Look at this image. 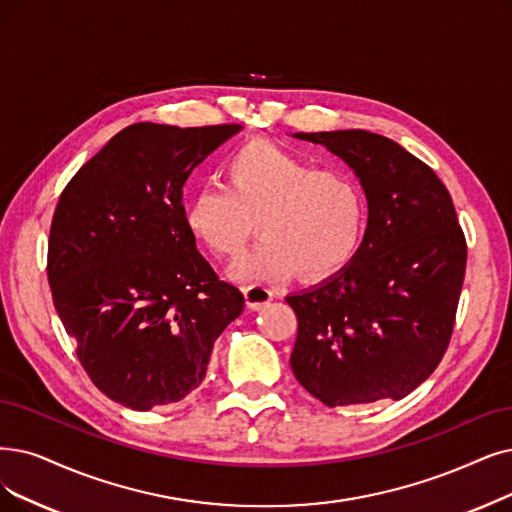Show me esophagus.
<instances>
[{"instance_id": "esophagus-1", "label": "esophagus", "mask_w": 512, "mask_h": 512, "mask_svg": "<svg viewBox=\"0 0 512 512\" xmlns=\"http://www.w3.org/2000/svg\"><path fill=\"white\" fill-rule=\"evenodd\" d=\"M243 296L250 309H256V311L264 309V306L273 300V292L269 288H264V285H245Z\"/></svg>"}]
</instances>
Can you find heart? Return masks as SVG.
Segmentation results:
<instances>
[{"label":"heart","mask_w":512,"mask_h":512,"mask_svg":"<svg viewBox=\"0 0 512 512\" xmlns=\"http://www.w3.org/2000/svg\"><path fill=\"white\" fill-rule=\"evenodd\" d=\"M224 185L199 187L187 206L191 233L235 260L254 231L260 241L233 277L275 281L296 271L321 279L349 262L361 243L367 201L359 182L340 170H315L277 142L252 138L222 161Z\"/></svg>","instance_id":"b5f03b06"}]
</instances>
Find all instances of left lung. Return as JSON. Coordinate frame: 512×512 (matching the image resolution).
I'll list each match as a JSON object with an SVG mask.
<instances>
[{
  "label": "left lung",
  "instance_id": "obj_1",
  "mask_svg": "<svg viewBox=\"0 0 512 512\" xmlns=\"http://www.w3.org/2000/svg\"><path fill=\"white\" fill-rule=\"evenodd\" d=\"M359 176L370 218L346 267L288 296L296 380L330 407L403 399L441 363L454 332L466 239L452 197L424 161L365 130L298 132Z\"/></svg>",
  "mask_w": 512,
  "mask_h": 512
}]
</instances>
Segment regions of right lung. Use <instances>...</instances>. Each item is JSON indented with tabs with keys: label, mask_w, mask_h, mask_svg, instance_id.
<instances>
[{
	"label": "right lung",
	"mask_w": 512,
	"mask_h": 512,
	"mask_svg": "<svg viewBox=\"0 0 512 512\" xmlns=\"http://www.w3.org/2000/svg\"><path fill=\"white\" fill-rule=\"evenodd\" d=\"M239 124H132L60 193L48 239L54 309L100 393L130 410L178 403L206 378L243 294L197 252L191 172Z\"/></svg>",
	"instance_id": "right-lung-1"
}]
</instances>
